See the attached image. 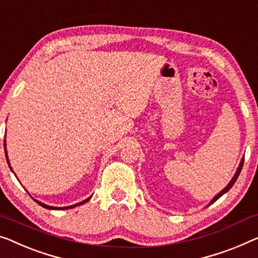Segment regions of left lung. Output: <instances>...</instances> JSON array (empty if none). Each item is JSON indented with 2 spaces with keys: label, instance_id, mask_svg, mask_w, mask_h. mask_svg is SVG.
I'll return each mask as SVG.
<instances>
[{
  "label": "left lung",
  "instance_id": "obj_1",
  "mask_svg": "<svg viewBox=\"0 0 258 258\" xmlns=\"http://www.w3.org/2000/svg\"><path fill=\"white\" fill-rule=\"evenodd\" d=\"M243 161H244V157H242V160H241V162H240V164H239V167H237V169H236V171H235V174H234V176H233V178L230 179V182L227 184V186L225 187V189H222L220 192H219V194L217 195V196H214V198L212 199V201L210 202V204L209 205H211V204H213L215 201H218L219 198L221 197L222 195H225L226 192L227 191H229L230 190V187H232L233 185H234V183L236 182V179H237V177H239V175H240V172H241V170H242V167H243ZM207 205V206H209Z\"/></svg>",
  "mask_w": 258,
  "mask_h": 258
}]
</instances>
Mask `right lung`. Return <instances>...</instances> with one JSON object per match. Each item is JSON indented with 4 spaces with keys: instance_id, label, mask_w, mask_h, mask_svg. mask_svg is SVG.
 Returning <instances> with one entry per match:
<instances>
[{
    "instance_id": "add662e5",
    "label": "right lung",
    "mask_w": 258,
    "mask_h": 258,
    "mask_svg": "<svg viewBox=\"0 0 258 258\" xmlns=\"http://www.w3.org/2000/svg\"><path fill=\"white\" fill-rule=\"evenodd\" d=\"M5 151H6V157H7V162H8V166H9V168L11 169V171H13V168H11V166H10V161H9V157H8V153H7V148H6V140H5ZM14 172V171H13ZM15 174V172H14ZM92 197V196H90L89 198H87V199H84L83 202H80V203H78V204H74V205H71V206H64V207H54V206H49V205H46V204H44V203H40V202H38V201H36V199H34V202H36L37 204H39L40 206H43L44 209H47V210H69V209H74V207H76V206H80V205H82V204H84V203H87L88 201H90V198Z\"/></svg>"
}]
</instances>
